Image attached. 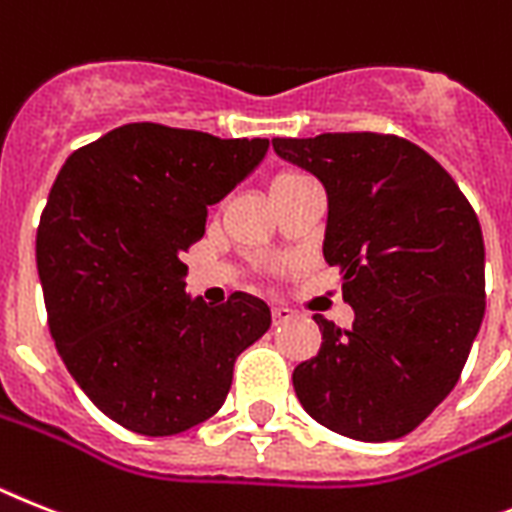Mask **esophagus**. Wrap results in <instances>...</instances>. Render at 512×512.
<instances>
[{
    "instance_id": "esophagus-1",
    "label": "esophagus",
    "mask_w": 512,
    "mask_h": 512,
    "mask_svg": "<svg viewBox=\"0 0 512 512\" xmlns=\"http://www.w3.org/2000/svg\"><path fill=\"white\" fill-rule=\"evenodd\" d=\"M291 317H294V309L281 307V304H278V307H273V322H276V325H283V322H289Z\"/></svg>"
}]
</instances>
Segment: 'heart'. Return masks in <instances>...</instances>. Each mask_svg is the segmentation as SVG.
Here are the masks:
<instances>
[{
    "instance_id": "heart-1",
    "label": "heart",
    "mask_w": 512,
    "mask_h": 512,
    "mask_svg": "<svg viewBox=\"0 0 512 512\" xmlns=\"http://www.w3.org/2000/svg\"><path fill=\"white\" fill-rule=\"evenodd\" d=\"M302 179H307V176L302 174H296V171H281V174L273 179V184H270V192H276V190H283V187H289V184H296V182H302Z\"/></svg>"
}]
</instances>
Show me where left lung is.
Segmentation results:
<instances>
[{
    "label": "left lung",
    "mask_w": 512,
    "mask_h": 512,
    "mask_svg": "<svg viewBox=\"0 0 512 512\" xmlns=\"http://www.w3.org/2000/svg\"><path fill=\"white\" fill-rule=\"evenodd\" d=\"M328 192L322 255L354 325L322 315V343L294 369L315 422L364 442L398 440L455 388L484 317V239L453 176L406 137H273Z\"/></svg>",
    "instance_id": "obj_1"
}]
</instances>
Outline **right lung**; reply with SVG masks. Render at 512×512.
<instances>
[{"label":"right lung","mask_w":512,"mask_h":512,"mask_svg":"<svg viewBox=\"0 0 512 512\" xmlns=\"http://www.w3.org/2000/svg\"><path fill=\"white\" fill-rule=\"evenodd\" d=\"M268 140L132 122L77 148L36 231L51 338L70 375L124 429L166 437L221 409L234 364L270 328V307L184 294L182 252L208 205L255 169Z\"/></svg>","instance_id":"right-lung-1"}]
</instances>
